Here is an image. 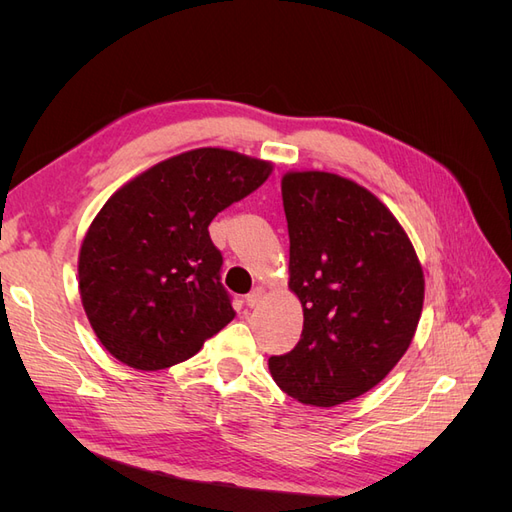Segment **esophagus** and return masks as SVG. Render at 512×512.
I'll list each match as a JSON object with an SVG mask.
<instances>
[{
    "mask_svg": "<svg viewBox=\"0 0 512 512\" xmlns=\"http://www.w3.org/2000/svg\"><path fill=\"white\" fill-rule=\"evenodd\" d=\"M262 297H265V288L256 286V288H252V292L245 297V303L250 305V307H256V305L262 301Z\"/></svg>",
    "mask_w": 512,
    "mask_h": 512,
    "instance_id": "34e87169",
    "label": "esophagus"
}]
</instances>
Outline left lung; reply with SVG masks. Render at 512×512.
I'll return each instance as SVG.
<instances>
[{
	"instance_id": "obj_1",
	"label": "left lung",
	"mask_w": 512,
	"mask_h": 512,
	"mask_svg": "<svg viewBox=\"0 0 512 512\" xmlns=\"http://www.w3.org/2000/svg\"><path fill=\"white\" fill-rule=\"evenodd\" d=\"M282 198L290 290L303 333L271 356L277 386L301 404L331 408L367 393L408 350L425 280L414 247L380 200L320 170L288 173Z\"/></svg>"
}]
</instances>
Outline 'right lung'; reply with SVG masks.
<instances>
[{"mask_svg":"<svg viewBox=\"0 0 512 512\" xmlns=\"http://www.w3.org/2000/svg\"><path fill=\"white\" fill-rule=\"evenodd\" d=\"M271 164L203 147L145 170L106 200L79 256L85 314L134 369L188 361L235 318L211 220L258 190Z\"/></svg>","mask_w":512,"mask_h":512,"instance_id":"1","label":"right lung"}]
</instances>
